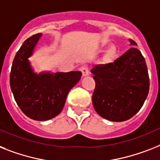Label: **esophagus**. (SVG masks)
<instances>
[{
    "instance_id": "esophagus-1",
    "label": "esophagus",
    "mask_w": 160,
    "mask_h": 160,
    "mask_svg": "<svg viewBox=\"0 0 160 160\" xmlns=\"http://www.w3.org/2000/svg\"><path fill=\"white\" fill-rule=\"evenodd\" d=\"M81 72L82 73V76L83 77H86V76H88L90 73V71H89V68H88V66H82L81 68Z\"/></svg>"
}]
</instances>
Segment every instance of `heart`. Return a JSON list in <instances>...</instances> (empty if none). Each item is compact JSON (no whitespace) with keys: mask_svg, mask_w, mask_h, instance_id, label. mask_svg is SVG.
<instances>
[{"mask_svg":"<svg viewBox=\"0 0 160 160\" xmlns=\"http://www.w3.org/2000/svg\"><path fill=\"white\" fill-rule=\"evenodd\" d=\"M113 53H114V50H113V48L109 49V52H108V55H113Z\"/></svg>","mask_w":160,"mask_h":160,"instance_id":"obj_1","label":"heart"}]
</instances>
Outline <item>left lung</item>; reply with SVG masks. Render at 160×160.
<instances>
[{"label":"left lung","mask_w":160,"mask_h":160,"mask_svg":"<svg viewBox=\"0 0 160 160\" xmlns=\"http://www.w3.org/2000/svg\"><path fill=\"white\" fill-rule=\"evenodd\" d=\"M131 46H137L129 40ZM96 88L92 103L99 115L113 122L129 119L139 111L148 96L150 79L141 51L132 47L113 63L92 68Z\"/></svg>","instance_id":"left-lung-1"}]
</instances>
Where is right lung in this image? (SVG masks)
Listing matches in <instances>:
<instances>
[{"instance_id":"right-lung-1","label":"right lung","mask_w":160,"mask_h":160,"mask_svg":"<svg viewBox=\"0 0 160 160\" xmlns=\"http://www.w3.org/2000/svg\"><path fill=\"white\" fill-rule=\"evenodd\" d=\"M42 36L35 34L23 42L15 55L10 76L17 105L25 115L38 121L51 119L62 111L68 92L82 76L80 71L34 72L28 58Z\"/></svg>"}]
</instances>
